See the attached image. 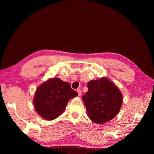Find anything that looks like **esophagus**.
Listing matches in <instances>:
<instances>
[{"instance_id": "esophagus-1", "label": "esophagus", "mask_w": 154, "mask_h": 154, "mask_svg": "<svg viewBox=\"0 0 154 154\" xmlns=\"http://www.w3.org/2000/svg\"><path fill=\"white\" fill-rule=\"evenodd\" d=\"M77 93H78L79 96H80V95H81V94H82V91H81V90L79 89V88H78V89L77 90Z\"/></svg>"}]
</instances>
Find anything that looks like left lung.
<instances>
[{
	"mask_svg": "<svg viewBox=\"0 0 154 154\" xmlns=\"http://www.w3.org/2000/svg\"><path fill=\"white\" fill-rule=\"evenodd\" d=\"M88 91L82 96L88 117L95 123L104 124L114 118L122 103V94L107 77L87 83Z\"/></svg>",
	"mask_w": 154,
	"mask_h": 154,
	"instance_id": "8db88e82",
	"label": "left lung"
}]
</instances>
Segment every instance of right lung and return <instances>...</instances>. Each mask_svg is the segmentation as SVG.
<instances>
[{
    "label": "right lung",
    "instance_id": "add662e5",
    "mask_svg": "<svg viewBox=\"0 0 154 154\" xmlns=\"http://www.w3.org/2000/svg\"><path fill=\"white\" fill-rule=\"evenodd\" d=\"M77 95L69 83L59 78L50 79L37 88L34 98L35 109L44 119L54 120L63 112L69 100Z\"/></svg>",
    "mask_w": 154,
    "mask_h": 154
}]
</instances>
